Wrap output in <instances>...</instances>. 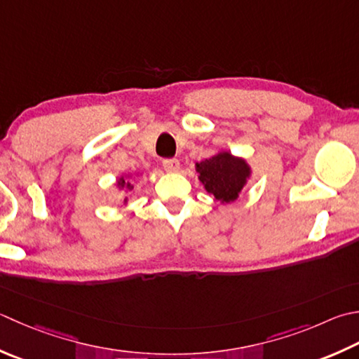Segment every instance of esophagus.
Here are the masks:
<instances>
[{
	"label": "esophagus",
	"instance_id": "obj_1",
	"mask_svg": "<svg viewBox=\"0 0 359 359\" xmlns=\"http://www.w3.org/2000/svg\"><path fill=\"white\" fill-rule=\"evenodd\" d=\"M163 168L168 172H177L180 170V163L179 160L175 158H168V160H163Z\"/></svg>",
	"mask_w": 359,
	"mask_h": 359
}]
</instances>
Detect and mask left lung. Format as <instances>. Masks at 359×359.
<instances>
[{
  "label": "left lung",
  "mask_w": 359,
  "mask_h": 359,
  "mask_svg": "<svg viewBox=\"0 0 359 359\" xmlns=\"http://www.w3.org/2000/svg\"><path fill=\"white\" fill-rule=\"evenodd\" d=\"M196 172L205 191L222 205L240 198L252 177V168L248 160L236 157L226 149L217 151L213 157L196 163Z\"/></svg>",
  "instance_id": "obj_1"
}]
</instances>
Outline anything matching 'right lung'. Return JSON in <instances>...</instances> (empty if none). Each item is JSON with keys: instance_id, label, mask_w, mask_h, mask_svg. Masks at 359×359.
I'll return each mask as SVG.
<instances>
[{"instance_id": "add662e5", "label": "right lung", "mask_w": 359, "mask_h": 359, "mask_svg": "<svg viewBox=\"0 0 359 359\" xmlns=\"http://www.w3.org/2000/svg\"><path fill=\"white\" fill-rule=\"evenodd\" d=\"M137 174H138V172H137ZM130 177H132V174H121V175H118L116 180H115V187H116L118 191H124V193L132 191L133 185H132V182H130ZM123 203H124V205H128V203H129V198H124Z\"/></svg>"}]
</instances>
